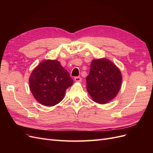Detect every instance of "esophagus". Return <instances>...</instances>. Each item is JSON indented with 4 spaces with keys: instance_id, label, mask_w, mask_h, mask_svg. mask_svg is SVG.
<instances>
[{
    "instance_id": "1",
    "label": "esophagus",
    "mask_w": 153,
    "mask_h": 153,
    "mask_svg": "<svg viewBox=\"0 0 153 153\" xmlns=\"http://www.w3.org/2000/svg\"><path fill=\"white\" fill-rule=\"evenodd\" d=\"M75 81H76L77 82H80L82 81V78L80 76H76L75 78Z\"/></svg>"
}]
</instances>
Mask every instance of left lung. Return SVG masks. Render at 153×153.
<instances>
[{
    "label": "left lung",
    "mask_w": 153,
    "mask_h": 153,
    "mask_svg": "<svg viewBox=\"0 0 153 153\" xmlns=\"http://www.w3.org/2000/svg\"><path fill=\"white\" fill-rule=\"evenodd\" d=\"M122 79L120 69L110 60L93 59L90 73L86 78L87 90L96 103L106 104L117 95Z\"/></svg>",
    "instance_id": "left-lung-1"
}]
</instances>
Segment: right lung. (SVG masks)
<instances>
[{"label":"right lung","instance_id":"1","mask_svg":"<svg viewBox=\"0 0 153 153\" xmlns=\"http://www.w3.org/2000/svg\"><path fill=\"white\" fill-rule=\"evenodd\" d=\"M73 84L69 73L57 60H45L31 73L29 87L39 103L47 106L56 105L63 100L66 91Z\"/></svg>","mask_w":153,"mask_h":153}]
</instances>
